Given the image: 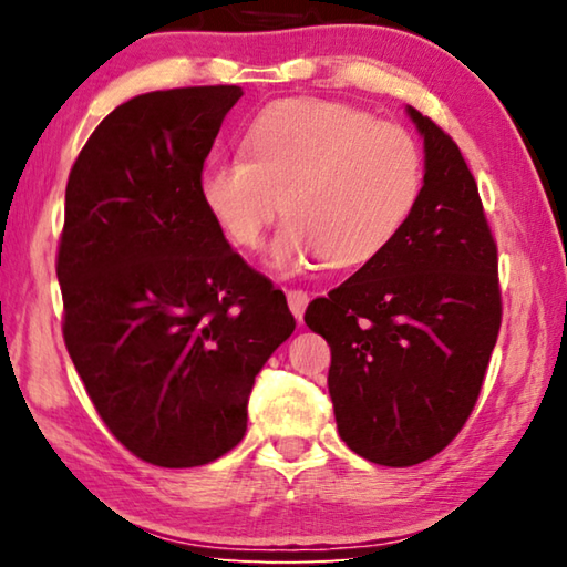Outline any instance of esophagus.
Instances as JSON below:
<instances>
[{"label":"esophagus","instance_id":"1","mask_svg":"<svg viewBox=\"0 0 567 567\" xmlns=\"http://www.w3.org/2000/svg\"><path fill=\"white\" fill-rule=\"evenodd\" d=\"M307 302H310V295L305 290H287V305H290V310L297 320H302Z\"/></svg>","mask_w":567,"mask_h":567}]
</instances>
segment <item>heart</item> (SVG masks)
<instances>
[{
    "label": "heart",
    "mask_w": 567,
    "mask_h": 567,
    "mask_svg": "<svg viewBox=\"0 0 567 567\" xmlns=\"http://www.w3.org/2000/svg\"><path fill=\"white\" fill-rule=\"evenodd\" d=\"M422 177V150L400 124L342 102L282 100L249 122L243 157L207 162L197 189L239 249L262 245L282 199L272 265L290 272L315 257L332 267L378 257L415 209Z\"/></svg>",
    "instance_id": "obj_1"
}]
</instances>
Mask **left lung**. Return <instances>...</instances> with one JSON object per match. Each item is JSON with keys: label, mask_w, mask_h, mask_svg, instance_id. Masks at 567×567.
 Returning <instances> with one entry per match:
<instances>
[{"label": "left lung", "mask_w": 567, "mask_h": 567, "mask_svg": "<svg viewBox=\"0 0 567 567\" xmlns=\"http://www.w3.org/2000/svg\"><path fill=\"white\" fill-rule=\"evenodd\" d=\"M425 137V179L400 235L350 280L307 305L332 350L340 437L388 467L425 463L473 412L503 320L497 245L460 147L408 107Z\"/></svg>", "instance_id": "left-lung-1"}]
</instances>
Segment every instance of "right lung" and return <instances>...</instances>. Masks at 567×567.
I'll return each instance as SVG.
<instances>
[{
  "label": "right lung",
  "instance_id": "right-lung-1",
  "mask_svg": "<svg viewBox=\"0 0 567 567\" xmlns=\"http://www.w3.org/2000/svg\"><path fill=\"white\" fill-rule=\"evenodd\" d=\"M237 84L140 94L90 134L56 249L66 352L132 455L197 467L247 430L255 375L290 338L285 292L239 257L197 179Z\"/></svg>",
  "mask_w": 567,
  "mask_h": 567
}]
</instances>
